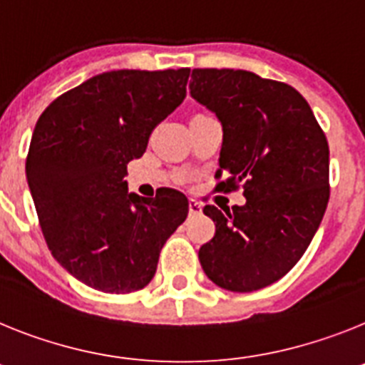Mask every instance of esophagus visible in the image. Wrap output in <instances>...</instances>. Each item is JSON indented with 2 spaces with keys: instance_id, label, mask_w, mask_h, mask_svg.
<instances>
[{
  "instance_id": "1",
  "label": "esophagus",
  "mask_w": 365,
  "mask_h": 365,
  "mask_svg": "<svg viewBox=\"0 0 365 365\" xmlns=\"http://www.w3.org/2000/svg\"><path fill=\"white\" fill-rule=\"evenodd\" d=\"M189 215L196 217V215H202V204L196 200H189Z\"/></svg>"
}]
</instances>
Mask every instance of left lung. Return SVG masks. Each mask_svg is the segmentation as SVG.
<instances>
[{"instance_id":"obj_1","label":"left lung","mask_w":365,"mask_h":365,"mask_svg":"<svg viewBox=\"0 0 365 365\" xmlns=\"http://www.w3.org/2000/svg\"><path fill=\"white\" fill-rule=\"evenodd\" d=\"M191 97L218 117L220 189L244 205H205L215 237L198 259L215 284L253 292L292 270L329 202V145L309 103L284 82L244 69H192Z\"/></svg>"}]
</instances>
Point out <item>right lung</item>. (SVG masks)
<instances>
[{"mask_svg": "<svg viewBox=\"0 0 365 365\" xmlns=\"http://www.w3.org/2000/svg\"><path fill=\"white\" fill-rule=\"evenodd\" d=\"M189 68L117 69L60 95L38 119L25 163L43 237L62 268L88 287H147L163 244L189 213L185 195L128 192L126 165L185 99Z\"/></svg>", "mask_w": 365, "mask_h": 365, "instance_id": "1", "label": "right lung"}]
</instances>
